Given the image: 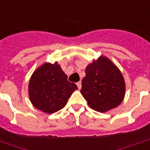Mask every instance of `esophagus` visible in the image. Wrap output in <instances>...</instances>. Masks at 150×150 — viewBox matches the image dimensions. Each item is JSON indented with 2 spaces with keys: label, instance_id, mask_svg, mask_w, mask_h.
<instances>
[{
  "label": "esophagus",
  "instance_id": "esophagus-1",
  "mask_svg": "<svg viewBox=\"0 0 150 150\" xmlns=\"http://www.w3.org/2000/svg\"><path fill=\"white\" fill-rule=\"evenodd\" d=\"M76 85H77V87H78V88H79V89H80V88H81L82 84H81V82H80V81L78 82V83H76Z\"/></svg>",
  "mask_w": 150,
  "mask_h": 150
}]
</instances>
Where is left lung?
<instances>
[{
	"instance_id": "1",
	"label": "left lung",
	"mask_w": 150,
	"mask_h": 150,
	"mask_svg": "<svg viewBox=\"0 0 150 150\" xmlns=\"http://www.w3.org/2000/svg\"><path fill=\"white\" fill-rule=\"evenodd\" d=\"M85 73L80 91L92 109L105 112L120 104L125 95V83L110 59L100 56L88 64Z\"/></svg>"
}]
</instances>
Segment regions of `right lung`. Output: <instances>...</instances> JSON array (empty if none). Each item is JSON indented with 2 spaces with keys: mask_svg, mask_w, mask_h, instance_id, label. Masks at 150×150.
I'll return each mask as SVG.
<instances>
[{
  "mask_svg": "<svg viewBox=\"0 0 150 150\" xmlns=\"http://www.w3.org/2000/svg\"><path fill=\"white\" fill-rule=\"evenodd\" d=\"M76 89V84L67 80V75L58 62H45L31 76L29 96L36 108L50 114L64 108Z\"/></svg>",
  "mask_w": 150,
  "mask_h": 150,
  "instance_id": "add662e5",
  "label": "right lung"
}]
</instances>
